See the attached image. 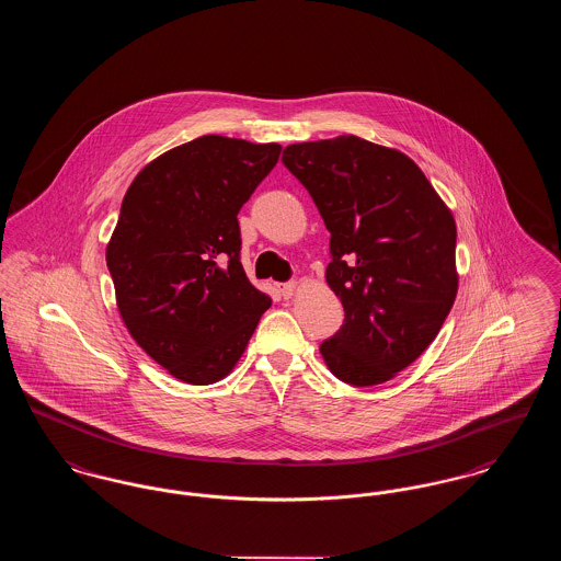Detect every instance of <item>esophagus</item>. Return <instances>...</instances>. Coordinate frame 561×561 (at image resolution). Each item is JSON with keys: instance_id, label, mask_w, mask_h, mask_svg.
<instances>
[{"instance_id": "1", "label": "esophagus", "mask_w": 561, "mask_h": 561, "mask_svg": "<svg viewBox=\"0 0 561 561\" xmlns=\"http://www.w3.org/2000/svg\"><path fill=\"white\" fill-rule=\"evenodd\" d=\"M279 293L284 298H293L294 293H296V284L294 282H288V284H284L282 288H279Z\"/></svg>"}]
</instances>
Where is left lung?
<instances>
[{"label":"left lung","mask_w":561,"mask_h":561,"mask_svg":"<svg viewBox=\"0 0 561 561\" xmlns=\"http://www.w3.org/2000/svg\"><path fill=\"white\" fill-rule=\"evenodd\" d=\"M282 161L330 231L325 282L345 307L321 357L355 387L391 380L435 341L453 309V213L408 156L353 134L288 145Z\"/></svg>","instance_id":"1"}]
</instances>
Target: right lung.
I'll return each instance as SVG.
<instances>
[{"mask_svg": "<svg viewBox=\"0 0 561 561\" xmlns=\"http://www.w3.org/2000/svg\"><path fill=\"white\" fill-rule=\"evenodd\" d=\"M279 151L199 136L147 163L126 191L107 245L117 309L140 348L183 382L231 373L271 307L241 267L238 213Z\"/></svg>", "mask_w": 561, "mask_h": 561, "instance_id": "right-lung-1", "label": "right lung"}]
</instances>
